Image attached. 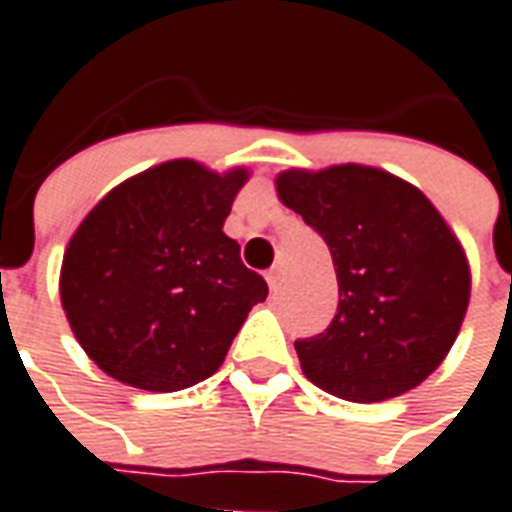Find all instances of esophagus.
<instances>
[{
  "mask_svg": "<svg viewBox=\"0 0 512 512\" xmlns=\"http://www.w3.org/2000/svg\"><path fill=\"white\" fill-rule=\"evenodd\" d=\"M265 279H268V287H271L273 292H276V289L281 287V271H279V268H271V271H268V276H265Z\"/></svg>",
  "mask_w": 512,
  "mask_h": 512,
  "instance_id": "1",
  "label": "esophagus"
}]
</instances>
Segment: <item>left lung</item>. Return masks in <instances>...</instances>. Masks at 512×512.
<instances>
[{"mask_svg": "<svg viewBox=\"0 0 512 512\" xmlns=\"http://www.w3.org/2000/svg\"><path fill=\"white\" fill-rule=\"evenodd\" d=\"M276 193L327 241L340 292L327 332L295 342L305 377L356 404L417 388L452 350L470 303L468 257L441 212L364 164L287 170Z\"/></svg>", "mask_w": 512, "mask_h": 512, "instance_id": "8db88e82", "label": "left lung"}]
</instances>
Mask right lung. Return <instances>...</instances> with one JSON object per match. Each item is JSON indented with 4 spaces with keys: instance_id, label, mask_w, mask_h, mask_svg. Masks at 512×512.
Masks as SVG:
<instances>
[{
    "instance_id": "right-lung-1",
    "label": "right lung",
    "mask_w": 512,
    "mask_h": 512,
    "mask_svg": "<svg viewBox=\"0 0 512 512\" xmlns=\"http://www.w3.org/2000/svg\"><path fill=\"white\" fill-rule=\"evenodd\" d=\"M244 167L172 159L90 209L60 265V303L84 353L114 380L154 393L220 369L252 305L268 297L223 233Z\"/></svg>"
}]
</instances>
